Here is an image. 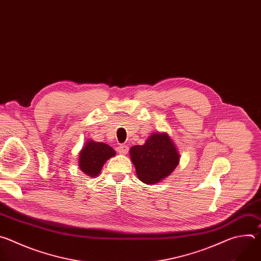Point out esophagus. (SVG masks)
Masks as SVG:
<instances>
[{
    "mask_svg": "<svg viewBox=\"0 0 261 261\" xmlns=\"http://www.w3.org/2000/svg\"><path fill=\"white\" fill-rule=\"evenodd\" d=\"M117 151H118V153L119 154H127L128 153V151H129V147H128V145H126V144H120L118 147H117Z\"/></svg>",
    "mask_w": 261,
    "mask_h": 261,
    "instance_id": "1",
    "label": "esophagus"
}]
</instances>
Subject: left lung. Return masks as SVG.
Segmentation results:
<instances>
[{"label": "left lung", "mask_w": 261, "mask_h": 261, "mask_svg": "<svg viewBox=\"0 0 261 261\" xmlns=\"http://www.w3.org/2000/svg\"><path fill=\"white\" fill-rule=\"evenodd\" d=\"M130 157L138 178L148 185L170 175L179 162L177 148L167 133H153L142 145H133Z\"/></svg>", "instance_id": "obj_1"}]
</instances>
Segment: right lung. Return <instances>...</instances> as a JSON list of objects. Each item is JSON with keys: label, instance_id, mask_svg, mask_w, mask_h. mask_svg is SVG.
Masks as SVG:
<instances>
[{"label": "right lung", "instance_id": "add662e5", "mask_svg": "<svg viewBox=\"0 0 261 261\" xmlns=\"http://www.w3.org/2000/svg\"><path fill=\"white\" fill-rule=\"evenodd\" d=\"M115 156V150L108 144L89 139L80 153L79 165L83 172L91 177H96L104 163Z\"/></svg>", "mask_w": 261, "mask_h": 261}]
</instances>
